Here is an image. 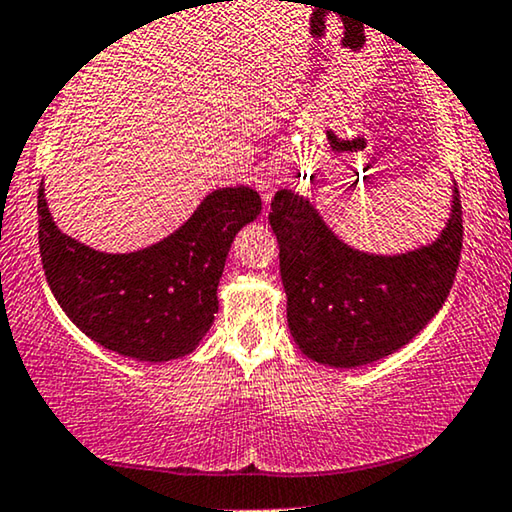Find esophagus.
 <instances>
[{"instance_id": "obj_1", "label": "esophagus", "mask_w": 512, "mask_h": 512, "mask_svg": "<svg viewBox=\"0 0 512 512\" xmlns=\"http://www.w3.org/2000/svg\"><path fill=\"white\" fill-rule=\"evenodd\" d=\"M257 187H259V190H262V197H264L266 204H269L271 192L276 190V178H273L271 174H259L257 176Z\"/></svg>"}]
</instances>
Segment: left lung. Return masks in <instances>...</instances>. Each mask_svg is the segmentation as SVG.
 <instances>
[{
  "label": "left lung",
  "instance_id": "1",
  "mask_svg": "<svg viewBox=\"0 0 512 512\" xmlns=\"http://www.w3.org/2000/svg\"><path fill=\"white\" fill-rule=\"evenodd\" d=\"M269 222L280 246L287 327L313 362L355 369L413 341L441 311L462 255V201L434 241L406 253L352 248L318 208L290 187L276 192Z\"/></svg>",
  "mask_w": 512,
  "mask_h": 512
}]
</instances>
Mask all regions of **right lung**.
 <instances>
[{
  "label": "right lung",
  "mask_w": 512,
  "mask_h": 512,
  "mask_svg": "<svg viewBox=\"0 0 512 512\" xmlns=\"http://www.w3.org/2000/svg\"><path fill=\"white\" fill-rule=\"evenodd\" d=\"M259 211L253 187H220L162 241L134 253H104L55 225L41 181L43 271L57 304L92 341L136 362H171L197 350L211 329L229 248Z\"/></svg>",
  "instance_id": "1"
}]
</instances>
